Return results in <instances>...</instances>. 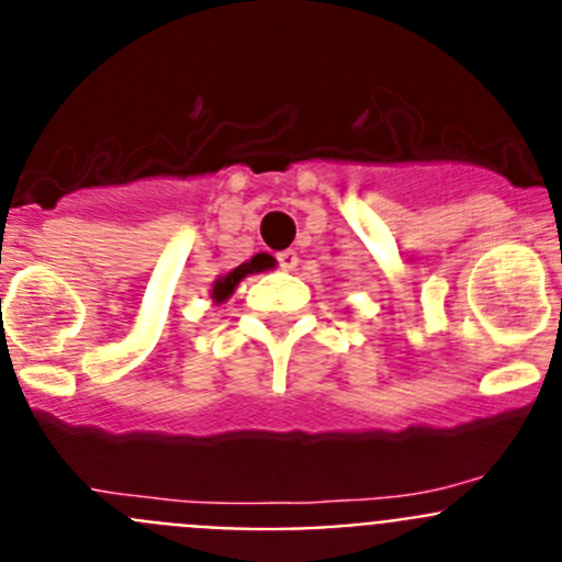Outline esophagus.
Listing matches in <instances>:
<instances>
[{"mask_svg":"<svg viewBox=\"0 0 562 562\" xmlns=\"http://www.w3.org/2000/svg\"><path fill=\"white\" fill-rule=\"evenodd\" d=\"M276 258H278V267H281V270H295V267H297V252L295 250H281Z\"/></svg>","mask_w":562,"mask_h":562,"instance_id":"1","label":"esophagus"}]
</instances>
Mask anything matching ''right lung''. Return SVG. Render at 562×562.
Instances as JSON below:
<instances>
[{"mask_svg":"<svg viewBox=\"0 0 562 562\" xmlns=\"http://www.w3.org/2000/svg\"><path fill=\"white\" fill-rule=\"evenodd\" d=\"M265 265H267L265 256H252L250 261H245V265H238L236 270H231V272H227V276L216 278V281H213V297H216V301H225V297H231V292L236 290L241 278L250 276V272L265 270Z\"/></svg>","mask_w":562,"mask_h":562,"instance_id":"obj_1","label":"right lung"}]
</instances>
